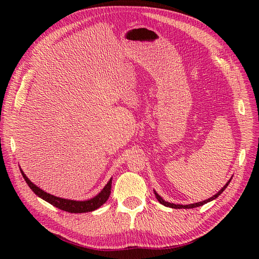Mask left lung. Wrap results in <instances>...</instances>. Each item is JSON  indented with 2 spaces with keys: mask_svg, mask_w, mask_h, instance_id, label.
<instances>
[{
  "mask_svg": "<svg viewBox=\"0 0 259 259\" xmlns=\"http://www.w3.org/2000/svg\"><path fill=\"white\" fill-rule=\"evenodd\" d=\"M230 180H231V179H230ZM230 180L222 188V190H219V191H218L215 195H213V197H211V198H209V199H207V200H205V201L199 202V203H193V204H189V205H180V204H174V203H168V202H166V201H164L155 191H154V194H155V198L158 199V201L161 203V204H163L164 206L171 207V208H193V207L201 206V205H203V204H205V203H207V202H209V201H213V200H215L216 198H218V195H221V194L224 192V190L227 188V186L229 185Z\"/></svg>",
  "mask_w": 259,
  "mask_h": 259,
  "instance_id": "1",
  "label": "left lung"
}]
</instances>
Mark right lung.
Segmentation results:
<instances>
[{
	"label": "right lung",
	"mask_w": 259,
	"mask_h": 259,
	"mask_svg": "<svg viewBox=\"0 0 259 259\" xmlns=\"http://www.w3.org/2000/svg\"><path fill=\"white\" fill-rule=\"evenodd\" d=\"M22 177L25 178L26 183L30 187V189L32 190L37 197H40L41 199L45 200L46 202H49L50 204L56 206L65 211H69V213H88V211L95 210L98 207L106 203V201L109 199V195L111 193V184H112V178L109 180V183L105 186L103 190L100 191L99 194H97L96 197H94L91 200L88 201H73V200H67V199H61L58 197H55V195H52L48 192L43 191L40 188L36 187L34 184H32L28 179V177L25 175V173L20 169Z\"/></svg>",
	"instance_id": "1"
}]
</instances>
